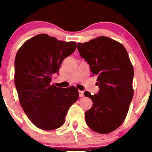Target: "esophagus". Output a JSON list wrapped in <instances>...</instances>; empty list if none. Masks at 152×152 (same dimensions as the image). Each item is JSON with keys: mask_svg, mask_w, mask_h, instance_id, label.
Here are the masks:
<instances>
[{"mask_svg": "<svg viewBox=\"0 0 152 152\" xmlns=\"http://www.w3.org/2000/svg\"><path fill=\"white\" fill-rule=\"evenodd\" d=\"M79 95H80V97H84V91H79Z\"/></svg>", "mask_w": 152, "mask_h": 152, "instance_id": "34e87169", "label": "esophagus"}]
</instances>
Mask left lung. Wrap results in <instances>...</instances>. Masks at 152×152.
I'll use <instances>...</instances> for the list:
<instances>
[{
	"label": "left lung",
	"mask_w": 152,
	"mask_h": 152,
	"mask_svg": "<svg viewBox=\"0 0 152 152\" xmlns=\"http://www.w3.org/2000/svg\"><path fill=\"white\" fill-rule=\"evenodd\" d=\"M80 56L97 77L99 90L92 95L85 91L93 106L85 113L86 124L99 134H109L122 124L134 96V68L125 48L107 37L77 43Z\"/></svg>",
	"instance_id": "8db88e82"
}]
</instances>
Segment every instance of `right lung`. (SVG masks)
<instances>
[{
    "instance_id": "add662e5",
    "label": "right lung",
    "mask_w": 152,
    "mask_h": 152,
    "mask_svg": "<svg viewBox=\"0 0 152 152\" xmlns=\"http://www.w3.org/2000/svg\"><path fill=\"white\" fill-rule=\"evenodd\" d=\"M77 43L46 34H37L21 45L14 61V83L23 111L37 127L50 131L61 126L69 108L79 98L78 90L51 84L66 57Z\"/></svg>"
}]
</instances>
